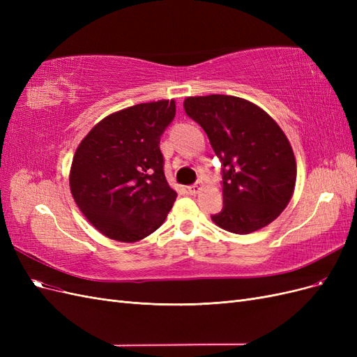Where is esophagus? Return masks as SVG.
Instances as JSON below:
<instances>
[{"instance_id": "esophagus-1", "label": "esophagus", "mask_w": 357, "mask_h": 357, "mask_svg": "<svg viewBox=\"0 0 357 357\" xmlns=\"http://www.w3.org/2000/svg\"><path fill=\"white\" fill-rule=\"evenodd\" d=\"M188 190H189L190 195L195 197L197 193H199V190H201V185H198V183H197V185H192V186H189V188H188Z\"/></svg>"}]
</instances>
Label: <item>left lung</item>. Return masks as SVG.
I'll return each mask as SVG.
<instances>
[{
	"instance_id": "obj_1",
	"label": "left lung",
	"mask_w": 357,
	"mask_h": 357,
	"mask_svg": "<svg viewBox=\"0 0 357 357\" xmlns=\"http://www.w3.org/2000/svg\"><path fill=\"white\" fill-rule=\"evenodd\" d=\"M185 112L223 165L219 228L252 234L274 222L294 195L296 160L283 129L261 107L232 95L188 96Z\"/></svg>"
}]
</instances>
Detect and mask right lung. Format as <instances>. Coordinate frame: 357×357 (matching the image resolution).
I'll return each instance as SVG.
<instances>
[{"label":"right lung","instance_id":"obj_1","mask_svg":"<svg viewBox=\"0 0 357 357\" xmlns=\"http://www.w3.org/2000/svg\"><path fill=\"white\" fill-rule=\"evenodd\" d=\"M176 101L137 104L105 116L75 150L70 189L84 218L107 238L137 243L164 223L177 198L159 142Z\"/></svg>","mask_w":357,"mask_h":357}]
</instances>
